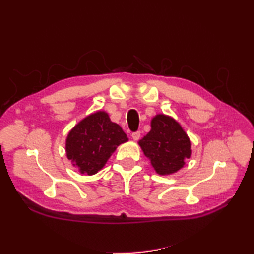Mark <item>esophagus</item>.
I'll use <instances>...</instances> for the list:
<instances>
[{
	"label": "esophagus",
	"instance_id": "esophagus-1",
	"mask_svg": "<svg viewBox=\"0 0 254 254\" xmlns=\"http://www.w3.org/2000/svg\"><path fill=\"white\" fill-rule=\"evenodd\" d=\"M139 137H141V132H139V131L132 133V138L134 139V141H138Z\"/></svg>",
	"mask_w": 254,
	"mask_h": 254
}]
</instances>
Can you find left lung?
<instances>
[{"label":"left lung","instance_id":"obj_1","mask_svg":"<svg viewBox=\"0 0 254 254\" xmlns=\"http://www.w3.org/2000/svg\"><path fill=\"white\" fill-rule=\"evenodd\" d=\"M152 130L138 142L144 155L158 175H171L185 166L191 157V142L175 119L157 115L152 120Z\"/></svg>","mask_w":254,"mask_h":254}]
</instances>
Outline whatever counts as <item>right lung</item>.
Wrapping results in <instances>:
<instances>
[{
    "label": "right lung",
    "instance_id": "right-lung-1",
    "mask_svg": "<svg viewBox=\"0 0 254 254\" xmlns=\"http://www.w3.org/2000/svg\"><path fill=\"white\" fill-rule=\"evenodd\" d=\"M121 127L111 122L105 111L86 117L68 133L65 144L67 158L80 174L98 172L119 145L127 142Z\"/></svg>",
    "mask_w": 254,
    "mask_h": 254
}]
</instances>
